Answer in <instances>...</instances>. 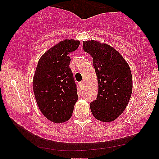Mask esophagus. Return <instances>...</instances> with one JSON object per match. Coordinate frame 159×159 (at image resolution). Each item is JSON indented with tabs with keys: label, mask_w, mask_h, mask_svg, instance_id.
I'll return each mask as SVG.
<instances>
[{
	"label": "esophagus",
	"mask_w": 159,
	"mask_h": 159,
	"mask_svg": "<svg viewBox=\"0 0 159 159\" xmlns=\"http://www.w3.org/2000/svg\"><path fill=\"white\" fill-rule=\"evenodd\" d=\"M79 86H80V87H83L84 86V81L80 82V83H79Z\"/></svg>",
	"instance_id": "esophagus-1"
}]
</instances>
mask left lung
Instances as JSON below:
<instances>
[{
  "mask_svg": "<svg viewBox=\"0 0 159 159\" xmlns=\"http://www.w3.org/2000/svg\"><path fill=\"white\" fill-rule=\"evenodd\" d=\"M83 47L92 56L98 80V96L90 103L91 112L99 121H114L130 100L133 84L130 67L120 53L106 43L87 40Z\"/></svg>",
  "mask_w": 159,
  "mask_h": 159,
  "instance_id": "obj_1",
  "label": "left lung"
}]
</instances>
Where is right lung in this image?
I'll return each mask as SVG.
<instances>
[{
    "instance_id": "add662e5",
    "label": "right lung",
    "mask_w": 159,
    "mask_h": 159,
    "mask_svg": "<svg viewBox=\"0 0 159 159\" xmlns=\"http://www.w3.org/2000/svg\"><path fill=\"white\" fill-rule=\"evenodd\" d=\"M79 45V40H63L45 52L38 62L33 82L34 96L42 114L52 123L70 119L78 101L68 54Z\"/></svg>"
}]
</instances>
